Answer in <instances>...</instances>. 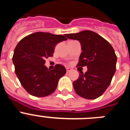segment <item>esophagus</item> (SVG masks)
<instances>
[{
	"label": "esophagus",
	"mask_w": 130,
	"mask_h": 130,
	"mask_svg": "<svg viewBox=\"0 0 130 130\" xmlns=\"http://www.w3.org/2000/svg\"><path fill=\"white\" fill-rule=\"evenodd\" d=\"M72 70V69L70 68H66V71H67V72H70Z\"/></svg>",
	"instance_id": "34e87169"
}]
</instances>
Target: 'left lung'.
Instances as JSON below:
<instances>
[{
    "label": "left lung",
    "instance_id": "8db88e82",
    "mask_svg": "<svg viewBox=\"0 0 130 130\" xmlns=\"http://www.w3.org/2000/svg\"><path fill=\"white\" fill-rule=\"evenodd\" d=\"M71 40H78L82 53L77 66H87L88 70L81 72L73 83L79 96L88 100L102 96L109 86L116 72L117 57L114 49L106 40L90 30L66 34Z\"/></svg>",
    "mask_w": 130,
    "mask_h": 130
}]
</instances>
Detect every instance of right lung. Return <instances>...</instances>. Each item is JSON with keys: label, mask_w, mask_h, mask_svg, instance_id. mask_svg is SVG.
Returning <instances> with one entry per match:
<instances>
[{"label": "right lung", "mask_w": 130, "mask_h": 130, "mask_svg": "<svg viewBox=\"0 0 130 130\" xmlns=\"http://www.w3.org/2000/svg\"><path fill=\"white\" fill-rule=\"evenodd\" d=\"M65 35L38 32L23 38L15 48L12 60L15 72L21 85L36 97L49 96L55 92L66 68L57 64L53 70L45 66V59L52 57L56 44L67 40Z\"/></svg>", "instance_id": "add662e5"}]
</instances>
